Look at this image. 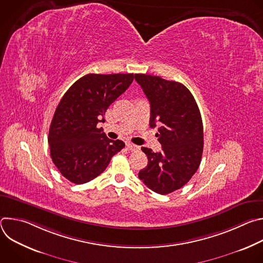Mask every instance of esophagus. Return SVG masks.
<instances>
[{
	"instance_id": "1",
	"label": "esophagus",
	"mask_w": 263,
	"mask_h": 263,
	"mask_svg": "<svg viewBox=\"0 0 263 263\" xmlns=\"http://www.w3.org/2000/svg\"><path fill=\"white\" fill-rule=\"evenodd\" d=\"M126 145H127V148L129 149V151H131V152H134V151H136V149L139 148V146H137V145H135L133 143H130V142H128Z\"/></svg>"
}]
</instances>
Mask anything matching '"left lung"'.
I'll use <instances>...</instances> for the list:
<instances>
[{
    "mask_svg": "<svg viewBox=\"0 0 263 263\" xmlns=\"http://www.w3.org/2000/svg\"><path fill=\"white\" fill-rule=\"evenodd\" d=\"M135 80L151 105L149 127L158 128L162 151L141 147L147 165L138 178L153 192L167 195L180 190L200 166L204 134L199 107L182 83L158 76L135 73Z\"/></svg>",
    "mask_w": 263,
    "mask_h": 263,
    "instance_id": "8db88e82",
    "label": "left lung"
}]
</instances>
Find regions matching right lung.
I'll return each mask as SVG.
<instances>
[{"mask_svg": "<svg viewBox=\"0 0 263 263\" xmlns=\"http://www.w3.org/2000/svg\"><path fill=\"white\" fill-rule=\"evenodd\" d=\"M133 73H88L74 82L58 104L50 126L51 157L61 175L83 184L102 174L125 146L98 128L108 107L131 85Z\"/></svg>", "mask_w": 263, "mask_h": 263, "instance_id": "right-lung-1", "label": "right lung"}]
</instances>
